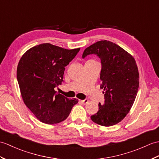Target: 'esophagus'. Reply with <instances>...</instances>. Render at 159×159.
I'll return each mask as SVG.
<instances>
[{"label": "esophagus", "mask_w": 159, "mask_h": 159, "mask_svg": "<svg viewBox=\"0 0 159 159\" xmlns=\"http://www.w3.org/2000/svg\"><path fill=\"white\" fill-rule=\"evenodd\" d=\"M88 102H89L88 99H83V100H80V102L83 104H86L87 103H88Z\"/></svg>", "instance_id": "1"}]
</instances>
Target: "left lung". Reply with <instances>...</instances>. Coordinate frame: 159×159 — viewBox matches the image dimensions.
Here are the masks:
<instances>
[{
  "label": "left lung",
  "instance_id": "8db88e82",
  "mask_svg": "<svg viewBox=\"0 0 159 159\" xmlns=\"http://www.w3.org/2000/svg\"><path fill=\"white\" fill-rule=\"evenodd\" d=\"M94 54L100 59V88L104 102L91 116L94 123L110 127L119 123L129 112L139 87V72L135 59L116 44L100 40L84 49L83 58Z\"/></svg>",
  "mask_w": 159,
  "mask_h": 159
}]
</instances>
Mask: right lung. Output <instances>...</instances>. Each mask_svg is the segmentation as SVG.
<instances>
[{"label": "right lung", "instance_id": "right-lung-1", "mask_svg": "<svg viewBox=\"0 0 159 159\" xmlns=\"http://www.w3.org/2000/svg\"><path fill=\"white\" fill-rule=\"evenodd\" d=\"M80 48L66 49L43 43L32 47L21 57L17 79L24 104L42 123L53 125L66 120L78 99H70L54 89L64 81L65 67Z\"/></svg>", "mask_w": 159, "mask_h": 159}]
</instances>
